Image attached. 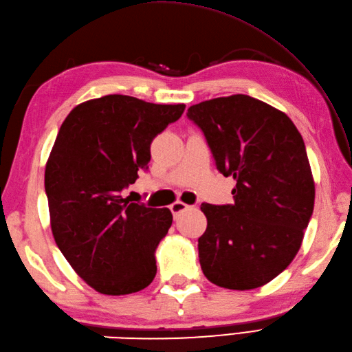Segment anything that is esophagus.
Listing matches in <instances>:
<instances>
[{
  "mask_svg": "<svg viewBox=\"0 0 352 352\" xmlns=\"http://www.w3.org/2000/svg\"><path fill=\"white\" fill-rule=\"evenodd\" d=\"M169 208H170L172 214H174V218H177V216L180 214L182 212H186V210H188L189 206H188V204H184V203H182V201H175V203L172 204Z\"/></svg>",
  "mask_w": 352,
  "mask_h": 352,
  "instance_id": "obj_1",
  "label": "esophagus"
}]
</instances>
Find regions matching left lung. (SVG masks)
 Masks as SVG:
<instances>
[{
    "mask_svg": "<svg viewBox=\"0 0 352 352\" xmlns=\"http://www.w3.org/2000/svg\"><path fill=\"white\" fill-rule=\"evenodd\" d=\"M188 118L218 170L236 180L233 204H201V269L226 289L263 286L295 258L315 206L302 136L286 113L242 94L195 104Z\"/></svg>",
    "mask_w": 352,
    "mask_h": 352,
    "instance_id": "left-lung-1",
    "label": "left lung"
}]
</instances>
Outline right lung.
Returning a JSON list of instances; mask_svg holds the SVG:
<instances>
[{
	"mask_svg": "<svg viewBox=\"0 0 352 352\" xmlns=\"http://www.w3.org/2000/svg\"><path fill=\"white\" fill-rule=\"evenodd\" d=\"M184 109L106 95L78 104L58 130L45 168L52 236L74 271L100 294H134L154 280L155 250L172 213L121 193L139 169H148L153 139Z\"/></svg>",
	"mask_w": 352,
	"mask_h": 352,
	"instance_id": "right-lung-1",
	"label": "right lung"
}]
</instances>
